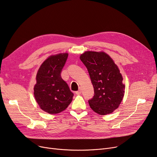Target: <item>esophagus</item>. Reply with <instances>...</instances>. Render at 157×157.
Listing matches in <instances>:
<instances>
[{"mask_svg":"<svg viewBox=\"0 0 157 157\" xmlns=\"http://www.w3.org/2000/svg\"><path fill=\"white\" fill-rule=\"evenodd\" d=\"M76 94H78V95L81 94V89H79L78 91H76Z\"/></svg>","mask_w":157,"mask_h":157,"instance_id":"1","label":"esophagus"}]
</instances>
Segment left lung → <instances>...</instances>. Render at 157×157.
Masks as SVG:
<instances>
[{"mask_svg":"<svg viewBox=\"0 0 157 157\" xmlns=\"http://www.w3.org/2000/svg\"><path fill=\"white\" fill-rule=\"evenodd\" d=\"M94 86V95L88 100L92 110L107 115L117 109L123 98L124 85L117 66L103 52L86 51L80 56Z\"/></svg>","mask_w":157,"mask_h":157,"instance_id":"8db88e82","label":"left lung"}]
</instances>
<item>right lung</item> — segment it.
<instances>
[{"label": "right lung", "mask_w": 157, "mask_h": 157, "mask_svg": "<svg viewBox=\"0 0 157 157\" xmlns=\"http://www.w3.org/2000/svg\"><path fill=\"white\" fill-rule=\"evenodd\" d=\"M68 54L51 56L39 68L34 95L44 111L55 114L64 110L72 101L74 94L61 76Z\"/></svg>", "instance_id": "1"}]
</instances>
